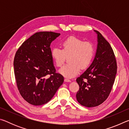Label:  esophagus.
<instances>
[{
  "label": "esophagus",
  "mask_w": 129,
  "mask_h": 129,
  "mask_svg": "<svg viewBox=\"0 0 129 129\" xmlns=\"http://www.w3.org/2000/svg\"><path fill=\"white\" fill-rule=\"evenodd\" d=\"M64 81L65 82H71V80H70L68 78H65Z\"/></svg>",
  "instance_id": "34e87169"
}]
</instances>
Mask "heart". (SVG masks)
<instances>
[{
    "label": "heart",
    "mask_w": 129,
    "mask_h": 129,
    "mask_svg": "<svg viewBox=\"0 0 129 129\" xmlns=\"http://www.w3.org/2000/svg\"><path fill=\"white\" fill-rule=\"evenodd\" d=\"M62 49L54 47L52 49L51 56L57 67L64 64L66 57H69V64L59 70L65 77L71 78L79 73L80 68L85 69L89 66L94 54L95 48L90 41L71 36L61 43Z\"/></svg>",
    "instance_id": "heart-1"
}]
</instances>
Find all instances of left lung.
<instances>
[{
  "label": "left lung",
  "mask_w": 129,
  "mask_h": 129,
  "mask_svg": "<svg viewBox=\"0 0 129 129\" xmlns=\"http://www.w3.org/2000/svg\"><path fill=\"white\" fill-rule=\"evenodd\" d=\"M97 35V48L92 63L76 79L79 90L76 94L81 105L91 108L100 105L108 97L117 74L116 59L112 48L102 35Z\"/></svg>",
  "instance_id": "8db88e82"
}]
</instances>
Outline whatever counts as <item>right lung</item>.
<instances>
[{"label":"right lung","instance_id":"obj_1","mask_svg":"<svg viewBox=\"0 0 129 129\" xmlns=\"http://www.w3.org/2000/svg\"><path fill=\"white\" fill-rule=\"evenodd\" d=\"M60 35L53 32H36L15 54L14 67L17 88L23 99L33 105L49 102L64 82V77L56 73L50 48Z\"/></svg>","mask_w":129,"mask_h":129}]
</instances>
